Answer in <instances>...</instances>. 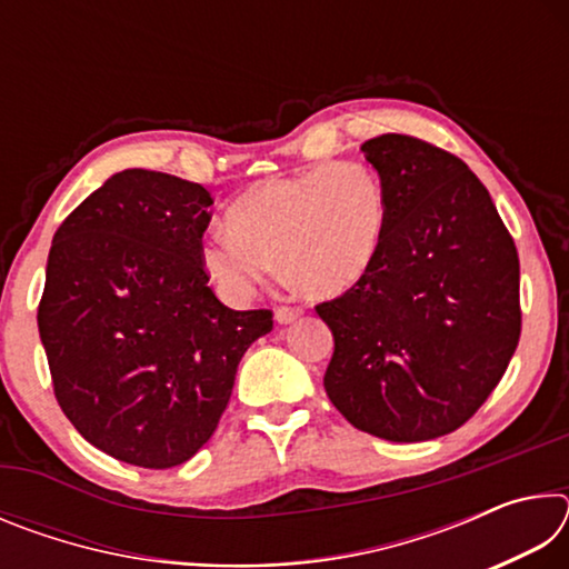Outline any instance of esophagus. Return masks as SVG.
<instances>
[{
  "label": "esophagus",
  "instance_id": "esophagus-1",
  "mask_svg": "<svg viewBox=\"0 0 569 569\" xmlns=\"http://www.w3.org/2000/svg\"><path fill=\"white\" fill-rule=\"evenodd\" d=\"M298 316H303V306H278L276 308V321L278 323H291Z\"/></svg>",
  "mask_w": 569,
  "mask_h": 569
}]
</instances>
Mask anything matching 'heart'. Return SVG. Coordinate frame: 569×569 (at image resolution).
Listing matches in <instances>:
<instances>
[{
  "label": "heart",
  "instance_id": "obj_1",
  "mask_svg": "<svg viewBox=\"0 0 569 569\" xmlns=\"http://www.w3.org/2000/svg\"><path fill=\"white\" fill-rule=\"evenodd\" d=\"M210 230L203 266L230 303L253 298L273 258L311 296H339L371 271L389 226L381 178L366 162L339 160L263 180Z\"/></svg>",
  "mask_w": 569,
  "mask_h": 569
}]
</instances>
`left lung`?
Listing matches in <instances>:
<instances>
[{"label": "left lung", "mask_w": 569, "mask_h": 569, "mask_svg": "<svg viewBox=\"0 0 569 569\" xmlns=\"http://www.w3.org/2000/svg\"><path fill=\"white\" fill-rule=\"evenodd\" d=\"M389 200L371 271L316 306L333 333L323 387L356 429L427 441L467 423L522 333L519 256L481 180L411 134L366 140Z\"/></svg>", "instance_id": "left-lung-1"}]
</instances>
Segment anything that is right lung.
I'll return each instance as SVG.
<instances>
[{"label": "right lung", "mask_w": 569, "mask_h": 569, "mask_svg": "<svg viewBox=\"0 0 569 569\" xmlns=\"http://www.w3.org/2000/svg\"><path fill=\"white\" fill-rule=\"evenodd\" d=\"M210 192L122 170L57 228L37 326L57 403L120 461L170 469L213 437L271 308L233 311L203 266Z\"/></svg>", "instance_id": "1"}]
</instances>
